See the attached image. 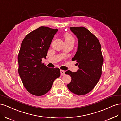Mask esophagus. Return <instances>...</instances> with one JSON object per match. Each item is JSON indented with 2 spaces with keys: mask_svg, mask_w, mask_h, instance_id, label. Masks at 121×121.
Masks as SVG:
<instances>
[{
  "mask_svg": "<svg viewBox=\"0 0 121 121\" xmlns=\"http://www.w3.org/2000/svg\"><path fill=\"white\" fill-rule=\"evenodd\" d=\"M60 74L61 76H64L65 75V72L63 70H60Z\"/></svg>",
  "mask_w": 121,
  "mask_h": 121,
  "instance_id": "esophagus-1",
  "label": "esophagus"
}]
</instances>
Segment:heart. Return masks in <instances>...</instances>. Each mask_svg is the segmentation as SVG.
<instances>
[{"mask_svg": "<svg viewBox=\"0 0 121 121\" xmlns=\"http://www.w3.org/2000/svg\"><path fill=\"white\" fill-rule=\"evenodd\" d=\"M65 36V42L66 41H74V39L73 38L72 35L69 33H65L64 35Z\"/></svg>", "mask_w": 121, "mask_h": 121, "instance_id": "b5f03b06", "label": "heart"}]
</instances>
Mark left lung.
<instances>
[{
    "mask_svg": "<svg viewBox=\"0 0 121 121\" xmlns=\"http://www.w3.org/2000/svg\"><path fill=\"white\" fill-rule=\"evenodd\" d=\"M78 39L77 52L72 60H76L79 69L75 73L68 70L71 82L67 85L72 92L82 95L90 92L97 84L102 74L104 58L97 38L83 27H71Z\"/></svg>",
    "mask_w": 121,
    "mask_h": 121,
    "instance_id": "8db88e82",
    "label": "left lung"
}]
</instances>
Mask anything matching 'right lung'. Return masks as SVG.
<instances>
[{"mask_svg": "<svg viewBox=\"0 0 121 121\" xmlns=\"http://www.w3.org/2000/svg\"><path fill=\"white\" fill-rule=\"evenodd\" d=\"M57 31L40 27L28 34L22 42L17 57L18 72L25 88L34 95L48 92L60 75L59 68H48L42 63Z\"/></svg>", "mask_w": 121, "mask_h": 121, "instance_id": "right-lung-1", "label": "right lung"}]
</instances>
